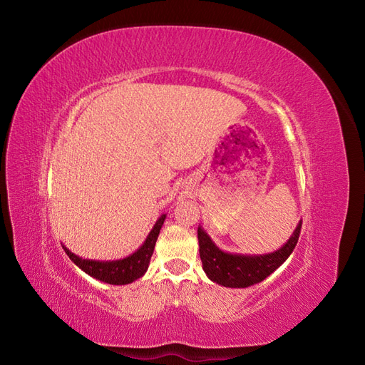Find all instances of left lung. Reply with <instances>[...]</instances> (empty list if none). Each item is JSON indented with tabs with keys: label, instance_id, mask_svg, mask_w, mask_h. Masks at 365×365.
<instances>
[{
	"label": "left lung",
	"instance_id": "8db88e82",
	"mask_svg": "<svg viewBox=\"0 0 365 365\" xmlns=\"http://www.w3.org/2000/svg\"><path fill=\"white\" fill-rule=\"evenodd\" d=\"M300 230L302 220L289 240L280 250L268 254H257V256H251V254L247 256V254H231L219 250L205 231L197 227L202 268L210 280L225 288H248L267 279L291 256L300 236Z\"/></svg>",
	"mask_w": 365,
	"mask_h": 365
}]
</instances>
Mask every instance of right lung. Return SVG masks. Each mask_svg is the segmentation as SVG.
Listing matches in <instances>:
<instances>
[{
    "label": "right lung",
    "instance_id": "right-lung-1",
    "mask_svg": "<svg viewBox=\"0 0 365 365\" xmlns=\"http://www.w3.org/2000/svg\"><path fill=\"white\" fill-rule=\"evenodd\" d=\"M164 219H165V215H161L155 222V225H153V228L150 230L145 244L125 259L109 260V262L90 260V259H82L79 256H76V254H73L68 248L63 247V250L77 267L88 275H91V277L109 284H128L143 277L145 272L148 271L149 262L153 254V248H155V242L158 239L160 230L164 224Z\"/></svg>",
    "mask_w": 365,
    "mask_h": 365
}]
</instances>
